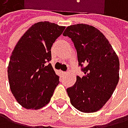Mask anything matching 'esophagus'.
<instances>
[{"mask_svg": "<svg viewBox=\"0 0 128 128\" xmlns=\"http://www.w3.org/2000/svg\"><path fill=\"white\" fill-rule=\"evenodd\" d=\"M61 74H62V75H66L67 72H61Z\"/></svg>", "mask_w": 128, "mask_h": 128, "instance_id": "obj_1", "label": "esophagus"}]
</instances>
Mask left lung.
I'll use <instances>...</instances> for the list:
<instances>
[{"label": "left lung", "mask_w": 128, "mask_h": 128, "mask_svg": "<svg viewBox=\"0 0 128 128\" xmlns=\"http://www.w3.org/2000/svg\"><path fill=\"white\" fill-rule=\"evenodd\" d=\"M63 35L74 43L78 66L84 73L67 89L71 103L80 112H97L108 101L117 86L119 58L107 38L92 26L72 25Z\"/></svg>", "instance_id": "1"}]
</instances>
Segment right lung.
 Instances as JSON below:
<instances>
[{"mask_svg":"<svg viewBox=\"0 0 128 128\" xmlns=\"http://www.w3.org/2000/svg\"><path fill=\"white\" fill-rule=\"evenodd\" d=\"M65 26L50 22L32 25L17 42L8 67L11 91L27 109H39L50 102L59 81L51 60V47Z\"/></svg>","mask_w":128,"mask_h":128,"instance_id":"add662e5","label":"right lung"}]
</instances>
